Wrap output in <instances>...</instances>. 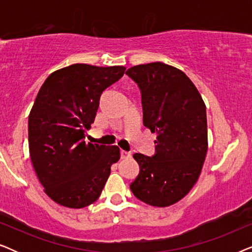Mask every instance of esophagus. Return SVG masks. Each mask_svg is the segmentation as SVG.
I'll list each match as a JSON object with an SVG mask.
<instances>
[{"mask_svg":"<svg viewBox=\"0 0 252 252\" xmlns=\"http://www.w3.org/2000/svg\"><path fill=\"white\" fill-rule=\"evenodd\" d=\"M130 151H126V150H120V156L122 158H127V157H130Z\"/></svg>","mask_w":252,"mask_h":252,"instance_id":"obj_1","label":"esophagus"}]
</instances>
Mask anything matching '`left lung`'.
I'll return each instance as SVG.
<instances>
[{
  "label": "left lung",
  "instance_id": "left-lung-1",
  "mask_svg": "<svg viewBox=\"0 0 252 252\" xmlns=\"http://www.w3.org/2000/svg\"><path fill=\"white\" fill-rule=\"evenodd\" d=\"M139 86L143 124L157 133L155 154H134L140 172L129 188L153 206H168L188 194L201 174L208 151L206 108L190 79L161 62L128 68Z\"/></svg>",
  "mask_w": 252,
  "mask_h": 252
}]
</instances>
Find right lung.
Listing matches in <instances>:
<instances>
[{"label": "right lung", "mask_w": 252, "mask_h": 252, "mask_svg": "<svg viewBox=\"0 0 252 252\" xmlns=\"http://www.w3.org/2000/svg\"><path fill=\"white\" fill-rule=\"evenodd\" d=\"M125 66L72 64L51 73L41 86L29 117L31 160L44 191L72 209L99 197L117 146L86 143L102 93L124 75Z\"/></svg>", "instance_id": "obj_1"}]
</instances>
